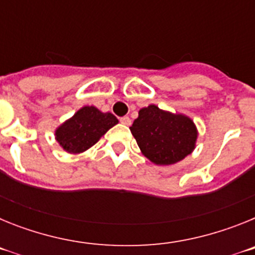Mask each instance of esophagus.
Segmentation results:
<instances>
[{
  "mask_svg": "<svg viewBox=\"0 0 255 255\" xmlns=\"http://www.w3.org/2000/svg\"><path fill=\"white\" fill-rule=\"evenodd\" d=\"M120 123L123 124V125H126V126H130V125H131V120H130V117H128V116L121 117V119H120Z\"/></svg>",
  "mask_w": 255,
  "mask_h": 255,
  "instance_id": "obj_1",
  "label": "esophagus"
}]
</instances>
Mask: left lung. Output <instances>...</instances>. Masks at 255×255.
Returning a JSON list of instances; mask_svg holds the SVG:
<instances>
[{"instance_id":"1","label":"left lung","mask_w":255,"mask_h":255,"mask_svg":"<svg viewBox=\"0 0 255 255\" xmlns=\"http://www.w3.org/2000/svg\"><path fill=\"white\" fill-rule=\"evenodd\" d=\"M130 130L141 153L158 166L182 161L195 149L198 138L190 117L163 111L155 105L141 108Z\"/></svg>"}]
</instances>
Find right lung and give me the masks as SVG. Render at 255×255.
I'll use <instances>...</instances> for the list:
<instances>
[{
    "label": "right lung",
    "instance_id": "obj_1",
    "mask_svg": "<svg viewBox=\"0 0 255 255\" xmlns=\"http://www.w3.org/2000/svg\"><path fill=\"white\" fill-rule=\"evenodd\" d=\"M116 124L119 120L111 112H102L94 106H84L58 126L55 138L67 153L79 154L93 147Z\"/></svg>",
    "mask_w": 255,
    "mask_h": 255
}]
</instances>
